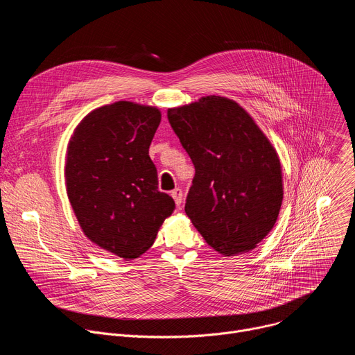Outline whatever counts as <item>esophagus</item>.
<instances>
[{
    "label": "esophagus",
    "mask_w": 355,
    "mask_h": 355,
    "mask_svg": "<svg viewBox=\"0 0 355 355\" xmlns=\"http://www.w3.org/2000/svg\"><path fill=\"white\" fill-rule=\"evenodd\" d=\"M171 196L174 198L177 207H180L182 204V191L180 188H175L174 191H171Z\"/></svg>",
    "instance_id": "obj_1"
}]
</instances>
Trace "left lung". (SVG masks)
I'll return each instance as SVG.
<instances>
[{"label":"left lung","mask_w":355,"mask_h":355,"mask_svg":"<svg viewBox=\"0 0 355 355\" xmlns=\"http://www.w3.org/2000/svg\"><path fill=\"white\" fill-rule=\"evenodd\" d=\"M167 116L195 166L185 204L192 225L222 256L256 248L284 198L281 162L268 137L226 96H202Z\"/></svg>","instance_id":"left-lung-1"}]
</instances>
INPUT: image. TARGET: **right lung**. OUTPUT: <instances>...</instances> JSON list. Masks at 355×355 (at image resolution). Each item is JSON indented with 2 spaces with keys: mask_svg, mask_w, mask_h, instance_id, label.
Returning <instances> with one entry per match:
<instances>
[{
  "mask_svg": "<svg viewBox=\"0 0 355 355\" xmlns=\"http://www.w3.org/2000/svg\"><path fill=\"white\" fill-rule=\"evenodd\" d=\"M160 121L156 107L118 101L84 116L69 140L66 191L78 225L89 241L125 260L153 245L175 209L148 156Z\"/></svg>",
  "mask_w": 355,
  "mask_h": 355,
  "instance_id": "obj_1",
  "label": "right lung"
}]
</instances>
